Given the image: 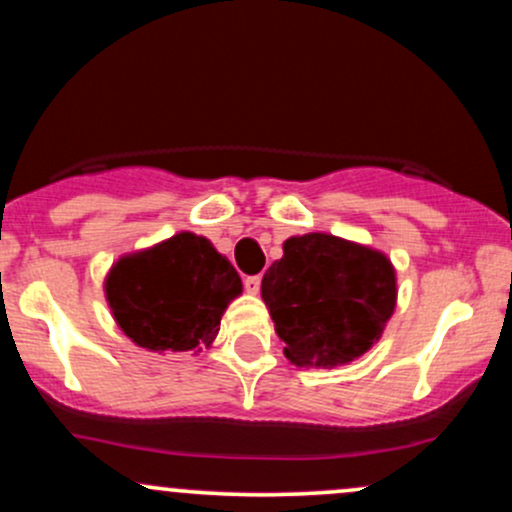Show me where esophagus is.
Masks as SVG:
<instances>
[{
  "mask_svg": "<svg viewBox=\"0 0 512 512\" xmlns=\"http://www.w3.org/2000/svg\"><path fill=\"white\" fill-rule=\"evenodd\" d=\"M243 284H245V291H248L250 296H257V293H260L262 279H260V276H248V279H245Z\"/></svg>",
  "mask_w": 512,
  "mask_h": 512,
  "instance_id": "34e87169",
  "label": "esophagus"
}]
</instances>
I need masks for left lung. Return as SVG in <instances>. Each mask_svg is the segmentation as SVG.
I'll return each instance as SVG.
<instances>
[{
  "label": "left lung",
  "mask_w": 512,
  "mask_h": 512,
  "mask_svg": "<svg viewBox=\"0 0 512 512\" xmlns=\"http://www.w3.org/2000/svg\"><path fill=\"white\" fill-rule=\"evenodd\" d=\"M262 301L284 356L298 368H339L368 354L397 308V269L383 250L332 233L284 240L262 276Z\"/></svg>",
  "instance_id": "1"
}]
</instances>
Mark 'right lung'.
<instances>
[{
    "label": "right lung",
    "mask_w": 512,
    "mask_h": 512,
    "mask_svg": "<svg viewBox=\"0 0 512 512\" xmlns=\"http://www.w3.org/2000/svg\"><path fill=\"white\" fill-rule=\"evenodd\" d=\"M103 291L117 327L134 344L154 354H197L214 344L243 281L209 238L180 231L117 257Z\"/></svg>",
    "instance_id": "add662e5"
}]
</instances>
